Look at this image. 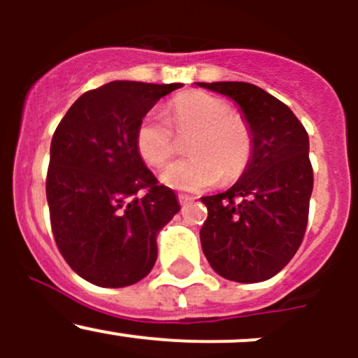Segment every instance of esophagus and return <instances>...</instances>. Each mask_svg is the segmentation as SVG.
<instances>
[{"mask_svg":"<svg viewBox=\"0 0 358 358\" xmlns=\"http://www.w3.org/2000/svg\"><path fill=\"white\" fill-rule=\"evenodd\" d=\"M196 201V197H192V196H187V194H178V202L182 206H187V204H190V202H194Z\"/></svg>","mask_w":358,"mask_h":358,"instance_id":"esophagus-1","label":"esophagus"}]
</instances>
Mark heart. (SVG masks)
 Instances as JSON below:
<instances>
[{"instance_id": "1", "label": "heart", "mask_w": 358, "mask_h": 358, "mask_svg": "<svg viewBox=\"0 0 358 358\" xmlns=\"http://www.w3.org/2000/svg\"><path fill=\"white\" fill-rule=\"evenodd\" d=\"M171 122L178 136H189V157L162 173L173 189L202 190L222 180L232 183L244 175L255 152V135L243 115L211 93L190 90L169 102ZM138 156L150 168H164L180 149L168 119L159 112L143 115L135 131Z\"/></svg>"}]
</instances>
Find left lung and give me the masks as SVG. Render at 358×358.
Listing matches in <instances>:
<instances>
[{"instance_id":"obj_1","label":"left lung","mask_w":358,"mask_h":358,"mask_svg":"<svg viewBox=\"0 0 358 358\" xmlns=\"http://www.w3.org/2000/svg\"><path fill=\"white\" fill-rule=\"evenodd\" d=\"M236 100L255 135V152L239 182L202 197L206 259L218 275L262 282L296 255L308 223L313 169L308 133L286 103L243 81L197 83Z\"/></svg>"}]
</instances>
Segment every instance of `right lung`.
<instances>
[{"label":"right lung","instance_id":"1","mask_svg":"<svg viewBox=\"0 0 358 358\" xmlns=\"http://www.w3.org/2000/svg\"><path fill=\"white\" fill-rule=\"evenodd\" d=\"M180 83L112 81L83 93L57 126L46 199L60 255L100 287L142 280L157 258L156 236L180 211L135 147L138 122Z\"/></svg>","mask_w":358,"mask_h":358}]
</instances>
